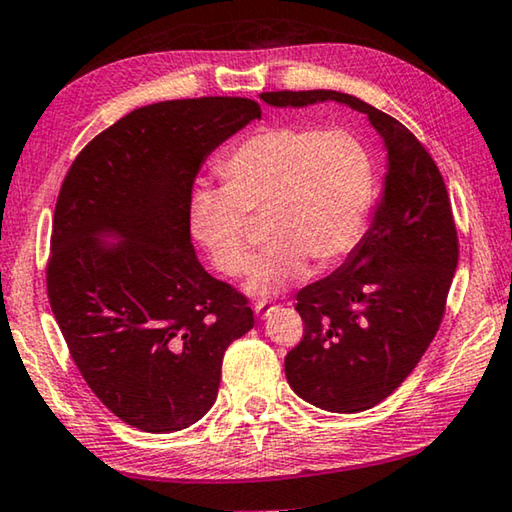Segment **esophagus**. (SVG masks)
<instances>
[{
	"mask_svg": "<svg viewBox=\"0 0 512 512\" xmlns=\"http://www.w3.org/2000/svg\"><path fill=\"white\" fill-rule=\"evenodd\" d=\"M279 309V304H274V302H267V300H261V302H256L254 304V313L258 318H267L270 316L272 311H277Z\"/></svg>",
	"mask_w": 512,
	"mask_h": 512,
	"instance_id": "obj_1",
	"label": "esophagus"
}]
</instances>
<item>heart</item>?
I'll use <instances>...</instances> for the list:
<instances>
[{"label":"heart","mask_w":512,"mask_h":512,"mask_svg":"<svg viewBox=\"0 0 512 512\" xmlns=\"http://www.w3.org/2000/svg\"><path fill=\"white\" fill-rule=\"evenodd\" d=\"M222 190H196L187 217L212 265L229 277L249 272L258 235L249 217H265L272 247L254 263L247 290L272 295L334 267L364 233L373 164L345 130L267 125L217 164Z\"/></svg>","instance_id":"obj_1"}]
</instances>
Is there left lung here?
<instances>
[{"label": "left lung", "instance_id": "1", "mask_svg": "<svg viewBox=\"0 0 512 512\" xmlns=\"http://www.w3.org/2000/svg\"><path fill=\"white\" fill-rule=\"evenodd\" d=\"M261 100L355 109L387 151L373 222L336 272L297 293L304 336L283 364L290 389L306 403L338 414L371 410L405 382L442 325L458 267L444 178L403 123L348 93L267 91Z\"/></svg>", "mask_w": 512, "mask_h": 512}]
</instances>
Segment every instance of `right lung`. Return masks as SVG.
Here are the masks:
<instances>
[{"instance_id": "right-lung-1", "label": "right lung", "mask_w": 512, "mask_h": 512, "mask_svg": "<svg viewBox=\"0 0 512 512\" xmlns=\"http://www.w3.org/2000/svg\"><path fill=\"white\" fill-rule=\"evenodd\" d=\"M254 119L249 98L139 107L89 141L61 185L47 297L86 384L132 428L199 421L226 348L254 327L247 297L203 270L187 217L201 164Z\"/></svg>"}]
</instances>
